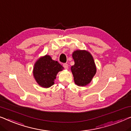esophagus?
Masks as SVG:
<instances>
[{"label":"esophagus","instance_id":"34e87169","mask_svg":"<svg viewBox=\"0 0 131 131\" xmlns=\"http://www.w3.org/2000/svg\"><path fill=\"white\" fill-rule=\"evenodd\" d=\"M63 67H64V68H65V69H68V63H63Z\"/></svg>","mask_w":131,"mask_h":131}]
</instances>
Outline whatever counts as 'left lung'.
Wrapping results in <instances>:
<instances>
[{
    "instance_id": "8db88e82",
    "label": "left lung",
    "mask_w": 131,
    "mask_h": 131,
    "mask_svg": "<svg viewBox=\"0 0 131 131\" xmlns=\"http://www.w3.org/2000/svg\"><path fill=\"white\" fill-rule=\"evenodd\" d=\"M75 61L71 66L75 84L84 86L91 82L96 72V68L92 56L86 50H77L72 53Z\"/></svg>"
}]
</instances>
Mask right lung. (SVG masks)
<instances>
[{
	"label": "right lung",
	"instance_id": "right-lung-1",
	"mask_svg": "<svg viewBox=\"0 0 131 131\" xmlns=\"http://www.w3.org/2000/svg\"><path fill=\"white\" fill-rule=\"evenodd\" d=\"M63 69L58 62L52 60L50 56L46 54L37 60L33 73L37 83L40 86L48 88L54 84L56 75Z\"/></svg>",
	"mask_w": 131,
	"mask_h": 131
}]
</instances>
